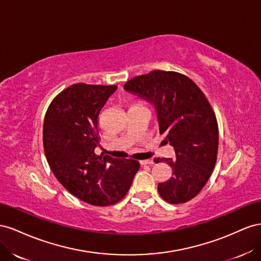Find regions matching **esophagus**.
Returning <instances> with one entry per match:
<instances>
[{
    "mask_svg": "<svg viewBox=\"0 0 261 261\" xmlns=\"http://www.w3.org/2000/svg\"><path fill=\"white\" fill-rule=\"evenodd\" d=\"M140 164L141 165H152V164H154L153 160H145V161H140Z\"/></svg>",
    "mask_w": 261,
    "mask_h": 261,
    "instance_id": "obj_1",
    "label": "esophagus"
}]
</instances>
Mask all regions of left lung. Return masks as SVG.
Instances as JSON below:
<instances>
[{"label":"left lung","mask_w":261,"mask_h":261,"mask_svg":"<svg viewBox=\"0 0 261 261\" xmlns=\"http://www.w3.org/2000/svg\"><path fill=\"white\" fill-rule=\"evenodd\" d=\"M124 89L152 102L165 142L176 159H158L172 167L173 175L158 186L160 196L172 204L185 203L202 190L217 162V117L197 84L184 74L155 70L131 79Z\"/></svg>","instance_id":"obj_1"}]
</instances>
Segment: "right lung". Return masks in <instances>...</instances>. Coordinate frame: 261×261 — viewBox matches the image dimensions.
Returning <instances> with one entry per match:
<instances>
[{"mask_svg": "<svg viewBox=\"0 0 261 261\" xmlns=\"http://www.w3.org/2000/svg\"><path fill=\"white\" fill-rule=\"evenodd\" d=\"M116 85L77 83L51 101L43 121V150L57 179L86 203L106 206L131 187L140 163L96 155L98 116Z\"/></svg>", "mask_w": 261, "mask_h": 261, "instance_id": "add662e5", "label": "right lung"}]
</instances>
